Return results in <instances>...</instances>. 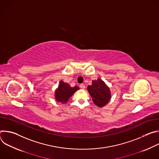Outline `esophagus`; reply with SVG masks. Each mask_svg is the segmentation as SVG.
I'll return each instance as SVG.
<instances>
[{"mask_svg": "<svg viewBox=\"0 0 159 159\" xmlns=\"http://www.w3.org/2000/svg\"><path fill=\"white\" fill-rule=\"evenodd\" d=\"M80 87L81 89H84L85 88V85H84V84H82L80 85Z\"/></svg>", "mask_w": 159, "mask_h": 159, "instance_id": "34e87169", "label": "esophagus"}]
</instances>
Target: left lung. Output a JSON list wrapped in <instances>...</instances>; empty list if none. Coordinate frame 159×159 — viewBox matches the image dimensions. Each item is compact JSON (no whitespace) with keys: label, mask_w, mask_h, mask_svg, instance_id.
Listing matches in <instances>:
<instances>
[{"label":"left lung","mask_w":159,"mask_h":159,"mask_svg":"<svg viewBox=\"0 0 159 159\" xmlns=\"http://www.w3.org/2000/svg\"><path fill=\"white\" fill-rule=\"evenodd\" d=\"M87 90L94 103L99 107L105 106L111 99L109 88L100 79L93 80L92 85L87 87Z\"/></svg>","instance_id":"left-lung-1"}]
</instances>
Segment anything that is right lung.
I'll list each match as a JSON object with an SVG mask.
<instances>
[{"mask_svg":"<svg viewBox=\"0 0 159 159\" xmlns=\"http://www.w3.org/2000/svg\"><path fill=\"white\" fill-rule=\"evenodd\" d=\"M79 89V87L77 86L72 87L69 84L61 80L58 89L55 91V99L58 102L66 103L69 101V99L74 94V93Z\"/></svg>","mask_w":159,"mask_h":159,"instance_id":"right-lung-1","label":"right lung"}]
</instances>
